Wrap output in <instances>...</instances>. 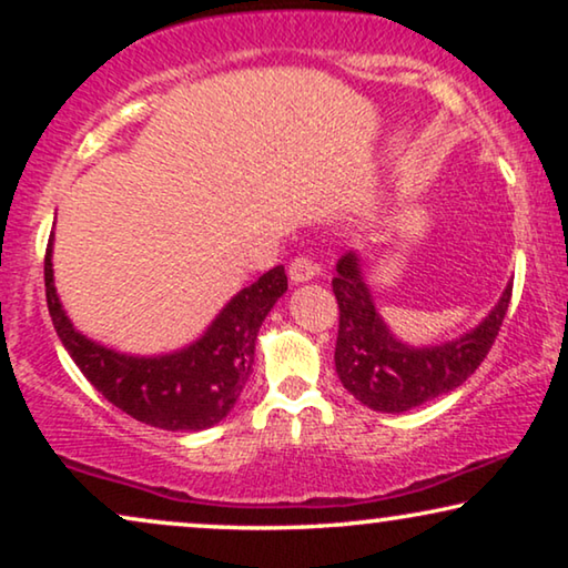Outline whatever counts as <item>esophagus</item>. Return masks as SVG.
<instances>
[{
	"mask_svg": "<svg viewBox=\"0 0 568 568\" xmlns=\"http://www.w3.org/2000/svg\"><path fill=\"white\" fill-rule=\"evenodd\" d=\"M321 274V268H317V263H313L305 255H297V258H292L290 263V278L294 284H305L310 278H315Z\"/></svg>",
	"mask_w": 568,
	"mask_h": 568,
	"instance_id": "esophagus-1",
	"label": "esophagus"
}]
</instances>
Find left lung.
<instances>
[{
	"instance_id": "left-lung-1",
	"label": "left lung",
	"mask_w": 568,
	"mask_h": 568,
	"mask_svg": "<svg viewBox=\"0 0 568 568\" xmlns=\"http://www.w3.org/2000/svg\"><path fill=\"white\" fill-rule=\"evenodd\" d=\"M336 271L338 379L356 400L383 414H403L460 387L491 352L511 300L509 284L470 333L442 346L414 348L395 338L379 317L362 278L359 258L354 253L341 255Z\"/></svg>"
}]
</instances>
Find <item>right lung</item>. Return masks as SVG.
I'll list each match as a JSON object with an SVG mask.
<instances>
[{"mask_svg":"<svg viewBox=\"0 0 568 568\" xmlns=\"http://www.w3.org/2000/svg\"><path fill=\"white\" fill-rule=\"evenodd\" d=\"M53 235L45 247V302L61 344L98 393L136 422L168 432L209 429L230 414L253 375L255 338L286 292L284 266L245 286L196 344L165 356H126L74 331L53 286Z\"/></svg>","mask_w":568,"mask_h":568,"instance_id":"add662e5","label":"right lung"}]
</instances>
